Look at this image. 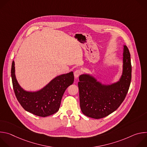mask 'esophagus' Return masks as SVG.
Segmentation results:
<instances>
[{
  "mask_svg": "<svg viewBox=\"0 0 147 147\" xmlns=\"http://www.w3.org/2000/svg\"><path fill=\"white\" fill-rule=\"evenodd\" d=\"M82 74V70L80 69H77L74 71V77L76 78H77L78 76H80Z\"/></svg>",
  "mask_w": 147,
  "mask_h": 147,
  "instance_id": "34e87169",
  "label": "esophagus"
}]
</instances>
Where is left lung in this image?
Here are the masks:
<instances>
[{
  "label": "left lung",
  "mask_w": 147,
  "mask_h": 147,
  "mask_svg": "<svg viewBox=\"0 0 147 147\" xmlns=\"http://www.w3.org/2000/svg\"><path fill=\"white\" fill-rule=\"evenodd\" d=\"M78 83L80 108L83 114L101 119L115 111L124 100L131 80L130 53L124 46L123 73L121 79L111 86H104L88 75H81Z\"/></svg>",
  "instance_id": "8db88e82"
}]
</instances>
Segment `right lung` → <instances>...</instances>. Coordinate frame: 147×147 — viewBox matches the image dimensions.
<instances>
[{"label":"right lung","mask_w":147,"mask_h":147,"mask_svg":"<svg viewBox=\"0 0 147 147\" xmlns=\"http://www.w3.org/2000/svg\"><path fill=\"white\" fill-rule=\"evenodd\" d=\"M11 74L13 90L18 102L26 111L40 117L52 115L59 111L62 96L74 79L73 72L63 74L54 78L40 91L30 92L23 90L18 84L14 74V61Z\"/></svg>","instance_id":"right-lung-1"}]
</instances>
